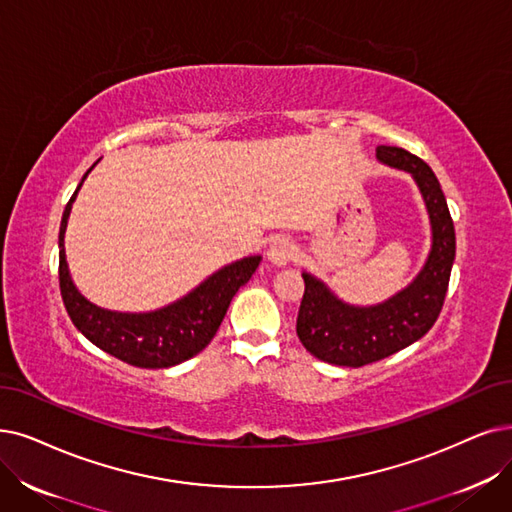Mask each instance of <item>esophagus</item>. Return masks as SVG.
I'll return each instance as SVG.
<instances>
[{
	"mask_svg": "<svg viewBox=\"0 0 512 512\" xmlns=\"http://www.w3.org/2000/svg\"><path fill=\"white\" fill-rule=\"evenodd\" d=\"M296 256V245L292 239L288 237H277L273 239L271 248H269V260L273 264H277V267H283V264L292 262Z\"/></svg>",
	"mask_w": 512,
	"mask_h": 512,
	"instance_id": "obj_1",
	"label": "esophagus"
}]
</instances>
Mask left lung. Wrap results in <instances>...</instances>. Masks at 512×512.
I'll return each mask as SVG.
<instances>
[{"mask_svg":"<svg viewBox=\"0 0 512 512\" xmlns=\"http://www.w3.org/2000/svg\"><path fill=\"white\" fill-rule=\"evenodd\" d=\"M376 157L416 180L431 218L433 245L418 277L405 290L374 306L346 304L321 279L302 273L304 296L296 334L306 351L332 365L361 367L420 340L441 313L456 258L454 220L428 163L405 149L384 145L376 149Z\"/></svg>","mask_w":512,"mask_h":512,"instance_id":"1","label":"left lung"}]
</instances>
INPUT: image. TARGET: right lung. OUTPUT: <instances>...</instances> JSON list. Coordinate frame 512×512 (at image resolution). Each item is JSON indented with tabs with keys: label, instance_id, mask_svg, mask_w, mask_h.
<instances>
[{
	"label": "right lung",
	"instance_id": "obj_1",
	"mask_svg": "<svg viewBox=\"0 0 512 512\" xmlns=\"http://www.w3.org/2000/svg\"><path fill=\"white\" fill-rule=\"evenodd\" d=\"M88 172L81 182L86 180ZM81 182L67 203L58 233L60 296H63L73 325L98 349L124 363L147 367V370L172 367L195 357L216 336L233 296L258 269L260 256H248L227 264L199 283L185 298L151 313H117L100 309L81 296L73 285L65 256L67 220Z\"/></svg>",
	"mask_w": 512,
	"mask_h": 512
}]
</instances>
